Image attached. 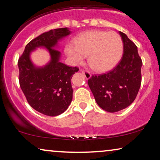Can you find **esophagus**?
I'll use <instances>...</instances> for the list:
<instances>
[{"label":"esophagus","instance_id":"34e87169","mask_svg":"<svg viewBox=\"0 0 160 160\" xmlns=\"http://www.w3.org/2000/svg\"><path fill=\"white\" fill-rule=\"evenodd\" d=\"M82 72L83 74L84 75V76H85V77L87 78H89L92 76L91 73H90L89 72V71H87V70H82Z\"/></svg>","mask_w":160,"mask_h":160}]
</instances>
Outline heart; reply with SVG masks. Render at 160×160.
<instances>
[{
	"label": "heart",
	"instance_id": "b5f03b06",
	"mask_svg": "<svg viewBox=\"0 0 160 160\" xmlns=\"http://www.w3.org/2000/svg\"><path fill=\"white\" fill-rule=\"evenodd\" d=\"M67 48V54L75 64L87 61L94 71L105 72L118 63L122 53V41L115 32L90 31L82 34Z\"/></svg>",
	"mask_w": 160,
	"mask_h": 160
}]
</instances>
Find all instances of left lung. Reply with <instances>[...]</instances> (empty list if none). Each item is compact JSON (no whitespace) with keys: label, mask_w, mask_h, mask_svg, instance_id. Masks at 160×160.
Returning <instances> with one entry per match:
<instances>
[{"label":"left lung","mask_w":160,"mask_h":160,"mask_svg":"<svg viewBox=\"0 0 160 160\" xmlns=\"http://www.w3.org/2000/svg\"><path fill=\"white\" fill-rule=\"evenodd\" d=\"M119 34L123 43V55L119 63L108 72L92 75L88 80L97 105L110 112L128 107L135 100L142 84V61L137 47L126 34Z\"/></svg>","instance_id":"1"}]
</instances>
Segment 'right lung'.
Segmentation results:
<instances>
[{
	"label": "right lung",
	"instance_id": "right-lung-1",
	"mask_svg": "<svg viewBox=\"0 0 160 160\" xmlns=\"http://www.w3.org/2000/svg\"><path fill=\"white\" fill-rule=\"evenodd\" d=\"M70 34L66 27L42 33L27 44L18 61L19 85L27 102L34 110L48 116L61 115L72 101L71 78L78 68L59 62L61 52L54 48L58 41ZM41 46L48 50L52 61L45 67L37 68L31 63L29 55Z\"/></svg>",
	"mask_w": 160,
	"mask_h": 160
}]
</instances>
